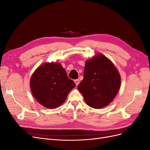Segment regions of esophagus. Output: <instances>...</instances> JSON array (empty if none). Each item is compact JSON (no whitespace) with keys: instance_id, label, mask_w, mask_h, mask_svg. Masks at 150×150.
<instances>
[{"instance_id":"esophagus-1","label":"esophagus","mask_w":150,"mask_h":150,"mask_svg":"<svg viewBox=\"0 0 150 150\" xmlns=\"http://www.w3.org/2000/svg\"><path fill=\"white\" fill-rule=\"evenodd\" d=\"M74 82L76 83V85L78 86L79 84V79H76V80H74Z\"/></svg>"}]
</instances>
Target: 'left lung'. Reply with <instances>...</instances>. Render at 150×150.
Here are the masks:
<instances>
[{
	"mask_svg": "<svg viewBox=\"0 0 150 150\" xmlns=\"http://www.w3.org/2000/svg\"><path fill=\"white\" fill-rule=\"evenodd\" d=\"M121 86V76L117 68L108 57L98 54L86 61L84 78L78 89L86 103L100 109L115 99Z\"/></svg>",
	"mask_w": 150,
	"mask_h": 150,
	"instance_id": "obj_1",
	"label": "left lung"
}]
</instances>
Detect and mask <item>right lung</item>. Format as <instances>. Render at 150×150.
I'll return each mask as SVG.
<instances>
[{"label": "right lung", "instance_id": "add662e5", "mask_svg": "<svg viewBox=\"0 0 150 150\" xmlns=\"http://www.w3.org/2000/svg\"><path fill=\"white\" fill-rule=\"evenodd\" d=\"M75 86L58 62H46L39 66L30 79L33 96L39 104L49 109L56 108L64 103Z\"/></svg>", "mask_w": 150, "mask_h": 150}]
</instances>
